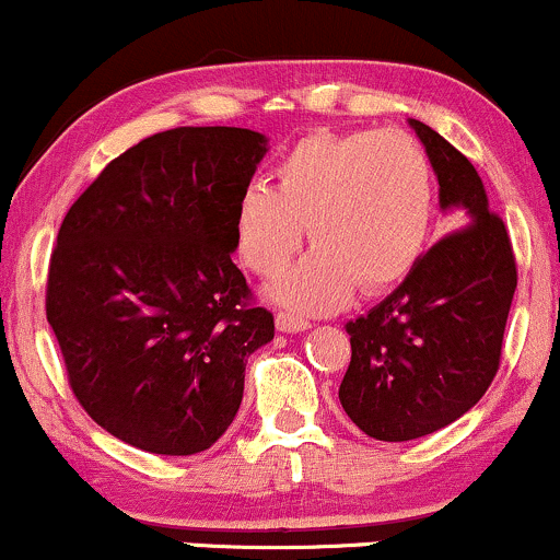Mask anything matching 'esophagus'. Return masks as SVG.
<instances>
[{"mask_svg": "<svg viewBox=\"0 0 560 560\" xmlns=\"http://www.w3.org/2000/svg\"><path fill=\"white\" fill-rule=\"evenodd\" d=\"M276 329L284 331V334H298V331H305L311 329V320L298 316V313H287L281 311L279 316H276Z\"/></svg>", "mask_w": 560, "mask_h": 560, "instance_id": "obj_1", "label": "esophagus"}]
</instances>
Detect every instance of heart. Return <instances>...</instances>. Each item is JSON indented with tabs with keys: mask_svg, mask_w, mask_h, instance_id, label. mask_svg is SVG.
<instances>
[{
	"mask_svg": "<svg viewBox=\"0 0 560 560\" xmlns=\"http://www.w3.org/2000/svg\"><path fill=\"white\" fill-rule=\"evenodd\" d=\"M434 218V171L405 131H318L273 165V189L247 184L234 208V247L255 276H276L271 300L302 313H329L355 284L382 292L421 258Z\"/></svg>",
	"mask_w": 560,
	"mask_h": 560,
	"instance_id": "heart-1",
	"label": "heart"
}]
</instances>
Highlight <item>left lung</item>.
<instances>
[{"label": "left lung", "instance_id": "left-lung-1", "mask_svg": "<svg viewBox=\"0 0 560 560\" xmlns=\"http://www.w3.org/2000/svg\"><path fill=\"white\" fill-rule=\"evenodd\" d=\"M408 124L427 147L440 208L455 229L369 316L345 326L352 358L339 402L361 432L382 442L432 434L481 400L500 369L518 279L511 236L490 210L477 168L434 128Z\"/></svg>", "mask_w": 560, "mask_h": 560}]
</instances>
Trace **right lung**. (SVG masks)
Segmentation results:
<instances>
[{
	"label": "right lung",
	"mask_w": 560,
	"mask_h": 560,
	"mask_svg": "<svg viewBox=\"0 0 560 560\" xmlns=\"http://www.w3.org/2000/svg\"><path fill=\"white\" fill-rule=\"evenodd\" d=\"M268 139L184 126L141 139L75 199L47 276L75 400L158 455L208 450L242 405L247 358L273 339L231 260L234 208Z\"/></svg>",
	"instance_id": "right-lung-1"
}]
</instances>
